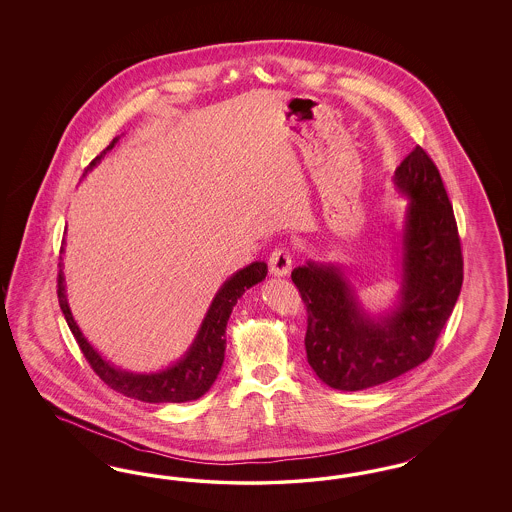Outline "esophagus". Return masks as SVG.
<instances>
[{"label": "esophagus", "mask_w": 512, "mask_h": 512, "mask_svg": "<svg viewBox=\"0 0 512 512\" xmlns=\"http://www.w3.org/2000/svg\"><path fill=\"white\" fill-rule=\"evenodd\" d=\"M291 266H293V255L287 248H278L276 251H272L270 259H268V268L274 276H287L291 272Z\"/></svg>", "instance_id": "obj_1"}]
</instances>
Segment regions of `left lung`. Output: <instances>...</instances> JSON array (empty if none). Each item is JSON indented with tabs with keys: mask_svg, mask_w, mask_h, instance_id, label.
Listing matches in <instances>:
<instances>
[{
	"mask_svg": "<svg viewBox=\"0 0 512 512\" xmlns=\"http://www.w3.org/2000/svg\"><path fill=\"white\" fill-rule=\"evenodd\" d=\"M394 186L409 199L394 310L370 317L334 264L310 261L291 274L308 311V362L328 387H377L428 360L462 289L458 227L432 157L417 146L394 172Z\"/></svg>",
	"mask_w": 512,
	"mask_h": 512,
	"instance_id": "left-lung-1",
	"label": "left lung"
}]
</instances>
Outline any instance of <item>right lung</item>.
<instances>
[{
  "mask_svg": "<svg viewBox=\"0 0 512 512\" xmlns=\"http://www.w3.org/2000/svg\"><path fill=\"white\" fill-rule=\"evenodd\" d=\"M118 140L120 137L112 140L109 146L86 167V172L92 171L97 163H101V159L109 154ZM60 253H63V246ZM58 266H60L58 302H60L63 317L71 328L82 355L90 362L93 372L99 375V379L103 383H107L110 388H114L116 392L124 394L127 398H135V400L146 403L191 402V400H199L202 394H206L210 390L217 379V373L223 366V360H225V345H227L225 330H227V321L233 313V308L236 306L238 298L244 295L249 287L263 281L268 272V266L263 261H255L246 268L238 270L217 291L210 308L206 311L201 328L197 332V338L187 349L184 358H180L176 364H172L161 372L133 373L112 366L82 336L80 328L73 319V313L69 310L62 263Z\"/></svg>",
  "mask_w": 512,
  "mask_h": 512,
  "instance_id": "1",
  "label": "right lung"
}]
</instances>
